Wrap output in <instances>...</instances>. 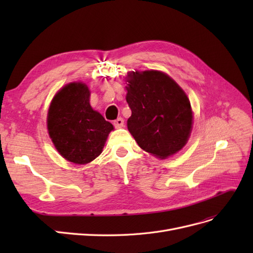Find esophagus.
<instances>
[{
    "label": "esophagus",
    "mask_w": 253,
    "mask_h": 253,
    "mask_svg": "<svg viewBox=\"0 0 253 253\" xmlns=\"http://www.w3.org/2000/svg\"><path fill=\"white\" fill-rule=\"evenodd\" d=\"M113 125L115 126V127H117V128L122 127V126H124V125H125V120L119 117V118H117L116 120H114Z\"/></svg>",
    "instance_id": "obj_1"
}]
</instances>
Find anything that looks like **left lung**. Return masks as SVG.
I'll list each match as a JSON object with an SVG mask.
<instances>
[{
  "mask_svg": "<svg viewBox=\"0 0 253 253\" xmlns=\"http://www.w3.org/2000/svg\"><path fill=\"white\" fill-rule=\"evenodd\" d=\"M126 102L132 111L127 128L145 152L160 159L187 143L193 113L185 91L159 71L127 73Z\"/></svg>",
  "mask_w": 253,
  "mask_h": 253,
  "instance_id": "left-lung-1",
  "label": "left lung"
}]
</instances>
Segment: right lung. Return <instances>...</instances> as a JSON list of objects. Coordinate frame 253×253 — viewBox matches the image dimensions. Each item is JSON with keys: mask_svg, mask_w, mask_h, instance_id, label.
Returning <instances> with one entry per match:
<instances>
[{"mask_svg": "<svg viewBox=\"0 0 253 253\" xmlns=\"http://www.w3.org/2000/svg\"><path fill=\"white\" fill-rule=\"evenodd\" d=\"M89 89L82 82L68 83L52 98L47 128L60 155L77 165H85L101 154L111 131V122L89 104Z\"/></svg>", "mask_w": 253, "mask_h": 253, "instance_id": "1", "label": "right lung"}]
</instances>
